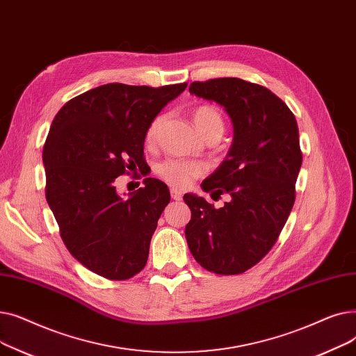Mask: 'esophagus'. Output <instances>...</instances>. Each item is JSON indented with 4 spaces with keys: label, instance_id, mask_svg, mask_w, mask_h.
<instances>
[{
    "label": "esophagus",
    "instance_id": "esophagus-1",
    "mask_svg": "<svg viewBox=\"0 0 356 356\" xmlns=\"http://www.w3.org/2000/svg\"><path fill=\"white\" fill-rule=\"evenodd\" d=\"M170 195H172V199H175V200H181V197H183V193L175 188L170 189Z\"/></svg>",
    "mask_w": 356,
    "mask_h": 356
}]
</instances>
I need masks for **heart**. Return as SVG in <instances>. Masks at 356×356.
<instances>
[{
	"label": "heart",
	"instance_id": "b5f03b06",
	"mask_svg": "<svg viewBox=\"0 0 356 356\" xmlns=\"http://www.w3.org/2000/svg\"><path fill=\"white\" fill-rule=\"evenodd\" d=\"M192 118L197 129L203 134L204 138L211 136L219 134L222 136L223 128H225V122H223L222 114L219 109L213 105L203 104L196 106L192 111ZM163 124V115H157L152 120L145 129L144 141L147 147H154L159 138L160 128ZM156 175L168 183L173 188H188L192 184L193 180L199 179L204 173L208 172V167L204 163L191 159H167L164 161H160L154 167Z\"/></svg>",
	"mask_w": 356,
	"mask_h": 356
}]
</instances>
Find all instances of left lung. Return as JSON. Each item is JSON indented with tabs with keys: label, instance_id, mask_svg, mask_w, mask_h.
<instances>
[{
	"label": "left lung",
	"instance_id": "left-lung-1",
	"mask_svg": "<svg viewBox=\"0 0 356 356\" xmlns=\"http://www.w3.org/2000/svg\"><path fill=\"white\" fill-rule=\"evenodd\" d=\"M189 90L225 108L234 143L225 161L202 183L204 192L232 199L215 209L203 197L184 195L192 211L186 239L208 271L245 273L270 252L294 204L303 161L297 121L270 89L239 78L192 82Z\"/></svg>",
	"mask_w": 356,
	"mask_h": 356
}]
</instances>
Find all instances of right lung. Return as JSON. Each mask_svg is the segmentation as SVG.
I'll use <instances>...</instances> for the list:
<instances>
[{
    "instance_id": "1",
    "label": "right lung",
    "mask_w": 356,
    "mask_h": 356,
    "mask_svg": "<svg viewBox=\"0 0 356 356\" xmlns=\"http://www.w3.org/2000/svg\"><path fill=\"white\" fill-rule=\"evenodd\" d=\"M186 86L106 83L56 114L43 147L46 199L66 248L92 273L127 280L144 268L170 193L148 177L125 199L114 183L143 167L148 124Z\"/></svg>"
}]
</instances>
